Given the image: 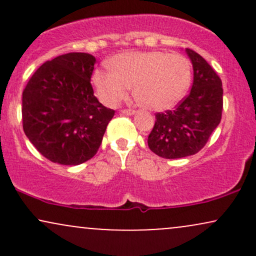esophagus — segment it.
Instances as JSON below:
<instances>
[{"label": "esophagus", "instance_id": "34e87169", "mask_svg": "<svg viewBox=\"0 0 256 256\" xmlns=\"http://www.w3.org/2000/svg\"><path fill=\"white\" fill-rule=\"evenodd\" d=\"M120 112H122V114H126V116H134V114L136 113V110H122Z\"/></svg>", "mask_w": 256, "mask_h": 256}]
</instances>
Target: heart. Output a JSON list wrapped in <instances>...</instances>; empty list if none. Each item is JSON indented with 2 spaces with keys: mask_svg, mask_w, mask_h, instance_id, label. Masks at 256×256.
<instances>
[{
  "mask_svg": "<svg viewBox=\"0 0 256 256\" xmlns=\"http://www.w3.org/2000/svg\"><path fill=\"white\" fill-rule=\"evenodd\" d=\"M110 70L92 74L98 96L107 106H116L134 86V96L150 110H167L184 98L192 82L190 62L179 54L128 52L110 60Z\"/></svg>",
  "mask_w": 256,
  "mask_h": 256,
  "instance_id": "b5f03b06",
  "label": "heart"
}]
</instances>
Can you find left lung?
<instances>
[{
    "instance_id": "obj_1",
    "label": "left lung",
    "mask_w": 256,
    "mask_h": 256,
    "mask_svg": "<svg viewBox=\"0 0 256 256\" xmlns=\"http://www.w3.org/2000/svg\"><path fill=\"white\" fill-rule=\"evenodd\" d=\"M192 64V91L174 110L156 114L148 137L150 150L164 158H180L204 148L222 120V80L210 64L192 49H185Z\"/></svg>"
}]
</instances>
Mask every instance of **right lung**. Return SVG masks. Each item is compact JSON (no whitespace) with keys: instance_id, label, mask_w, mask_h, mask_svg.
<instances>
[{"instance_id":"add662e5","label":"right lung","mask_w":256,"mask_h":256,"mask_svg":"<svg viewBox=\"0 0 256 256\" xmlns=\"http://www.w3.org/2000/svg\"><path fill=\"white\" fill-rule=\"evenodd\" d=\"M95 56L68 52L44 62L22 92V128L44 158L76 166L98 150L114 110L94 96Z\"/></svg>"}]
</instances>
